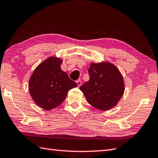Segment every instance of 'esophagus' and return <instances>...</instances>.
Masks as SVG:
<instances>
[{
    "label": "esophagus",
    "instance_id": "esophagus-1",
    "mask_svg": "<svg viewBox=\"0 0 158 158\" xmlns=\"http://www.w3.org/2000/svg\"><path fill=\"white\" fill-rule=\"evenodd\" d=\"M77 85H78V87H80V86L81 85V81H80V80H77Z\"/></svg>",
    "mask_w": 158,
    "mask_h": 158
}]
</instances>
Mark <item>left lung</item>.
<instances>
[{"label": "left lung", "mask_w": 158, "mask_h": 158, "mask_svg": "<svg viewBox=\"0 0 158 158\" xmlns=\"http://www.w3.org/2000/svg\"><path fill=\"white\" fill-rule=\"evenodd\" d=\"M88 73L89 80L80 87L88 103L102 111L116 106L125 92L124 80L118 68L110 62H92Z\"/></svg>", "instance_id": "1"}]
</instances>
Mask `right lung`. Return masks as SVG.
Masks as SVG:
<instances>
[{"label":"right lung","mask_w":158,"mask_h":158,"mask_svg":"<svg viewBox=\"0 0 158 158\" xmlns=\"http://www.w3.org/2000/svg\"><path fill=\"white\" fill-rule=\"evenodd\" d=\"M61 59L51 56L34 70L29 81V90L33 101L44 110H51L62 103L69 89L77 84L61 70Z\"/></svg>","instance_id":"1"}]
</instances>
